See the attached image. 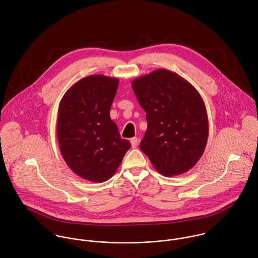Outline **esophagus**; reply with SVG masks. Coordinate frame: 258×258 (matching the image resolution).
I'll list each match as a JSON object with an SVG mask.
<instances>
[{
  "instance_id": "esophagus-1",
  "label": "esophagus",
  "mask_w": 258,
  "mask_h": 258,
  "mask_svg": "<svg viewBox=\"0 0 258 258\" xmlns=\"http://www.w3.org/2000/svg\"><path fill=\"white\" fill-rule=\"evenodd\" d=\"M130 142H131V145H132V148H136L137 147V146H138L139 140H138V138H137V137H134V138H131Z\"/></svg>"
}]
</instances>
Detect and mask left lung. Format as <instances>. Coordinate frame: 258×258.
I'll return each mask as SVG.
<instances>
[{
    "label": "left lung",
    "mask_w": 258,
    "mask_h": 258,
    "mask_svg": "<svg viewBox=\"0 0 258 258\" xmlns=\"http://www.w3.org/2000/svg\"><path fill=\"white\" fill-rule=\"evenodd\" d=\"M132 88L146 112L148 127L140 149L166 177L190 170L201 159L209 120L199 91L182 76L160 69L135 78Z\"/></svg>",
    "instance_id": "8db88e82"
}]
</instances>
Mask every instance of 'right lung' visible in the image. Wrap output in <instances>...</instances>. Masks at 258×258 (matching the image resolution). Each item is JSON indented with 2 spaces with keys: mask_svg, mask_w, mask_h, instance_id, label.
Segmentation results:
<instances>
[{
  "mask_svg": "<svg viewBox=\"0 0 258 258\" xmlns=\"http://www.w3.org/2000/svg\"><path fill=\"white\" fill-rule=\"evenodd\" d=\"M118 84V78L89 75L75 82L59 102L60 153L74 173L90 182L109 180L131 147L110 118Z\"/></svg>",
  "mask_w": 258,
  "mask_h": 258,
  "instance_id": "1",
  "label": "right lung"
}]
</instances>
